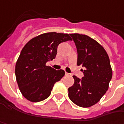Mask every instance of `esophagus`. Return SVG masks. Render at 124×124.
I'll use <instances>...</instances> for the list:
<instances>
[{"label":"esophagus","instance_id":"esophagus-1","mask_svg":"<svg viewBox=\"0 0 124 124\" xmlns=\"http://www.w3.org/2000/svg\"><path fill=\"white\" fill-rule=\"evenodd\" d=\"M65 75H66V76H70L71 75H70V73H66H66H65Z\"/></svg>","mask_w":124,"mask_h":124}]
</instances>
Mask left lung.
Returning a JSON list of instances; mask_svg holds the SVG:
<instances>
[{"mask_svg": "<svg viewBox=\"0 0 124 124\" xmlns=\"http://www.w3.org/2000/svg\"><path fill=\"white\" fill-rule=\"evenodd\" d=\"M78 51L77 65L84 67L82 79L73 75L75 82L69 88V97L83 108L97 104L108 89L113 70L104 48L84 34L71 33Z\"/></svg>", "mask_w": 124, "mask_h": 124, "instance_id": "left-lung-1", "label": "left lung"}]
</instances>
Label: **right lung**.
Returning a JSON list of instances; mask_svg holds the SVG:
<instances>
[{"instance_id": "right-lung-1", "label": "right lung", "mask_w": 124, "mask_h": 124, "mask_svg": "<svg viewBox=\"0 0 124 124\" xmlns=\"http://www.w3.org/2000/svg\"><path fill=\"white\" fill-rule=\"evenodd\" d=\"M72 40L68 33L48 32L33 38L24 45L15 67L16 81L22 95L27 100L38 102L51 95L56 82L65 75L46 65L57 54L59 44Z\"/></svg>"}]
</instances>
